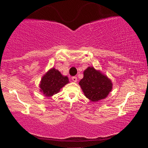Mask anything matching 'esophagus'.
I'll return each instance as SVG.
<instances>
[{
	"label": "esophagus",
	"mask_w": 148,
	"mask_h": 148,
	"mask_svg": "<svg viewBox=\"0 0 148 148\" xmlns=\"http://www.w3.org/2000/svg\"><path fill=\"white\" fill-rule=\"evenodd\" d=\"M72 80L74 82H76V81H77V78H76V76H73V77H72Z\"/></svg>",
	"instance_id": "esophagus-1"
}]
</instances>
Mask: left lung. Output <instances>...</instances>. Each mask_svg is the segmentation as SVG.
I'll return each mask as SVG.
<instances>
[{
	"label": "left lung",
	"instance_id": "obj_1",
	"mask_svg": "<svg viewBox=\"0 0 148 148\" xmlns=\"http://www.w3.org/2000/svg\"><path fill=\"white\" fill-rule=\"evenodd\" d=\"M79 85L85 96L94 102L106 98L113 87L111 80L93 67H88L84 71Z\"/></svg>",
	"mask_w": 148,
	"mask_h": 148
}]
</instances>
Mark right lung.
<instances>
[{
  "instance_id": "1",
  "label": "right lung",
  "mask_w": 148,
  "mask_h": 148,
  "mask_svg": "<svg viewBox=\"0 0 148 148\" xmlns=\"http://www.w3.org/2000/svg\"><path fill=\"white\" fill-rule=\"evenodd\" d=\"M69 83L67 76H64L58 70L52 68L42 76L40 81V91L46 97L57 94L60 90Z\"/></svg>"
}]
</instances>
